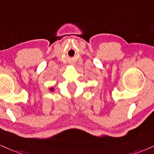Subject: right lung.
I'll use <instances>...</instances> for the list:
<instances>
[{"instance_id": "add662e5", "label": "right lung", "mask_w": 154, "mask_h": 154, "mask_svg": "<svg viewBox=\"0 0 154 154\" xmlns=\"http://www.w3.org/2000/svg\"><path fill=\"white\" fill-rule=\"evenodd\" d=\"M49 90L50 91H54V89L53 88H49Z\"/></svg>"}]
</instances>
